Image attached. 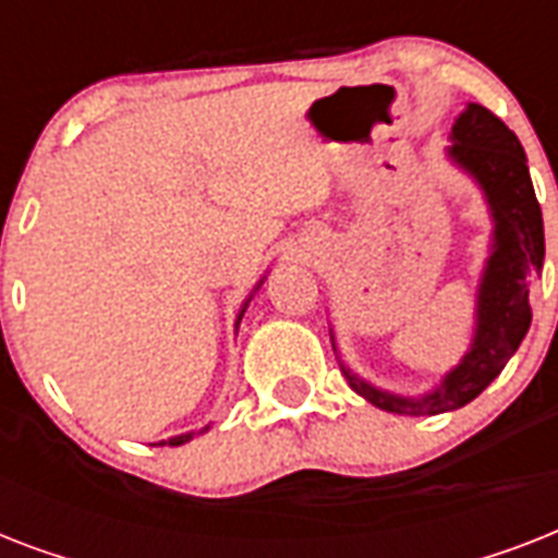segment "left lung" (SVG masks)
<instances>
[{"label": "left lung", "instance_id": "8db88e82", "mask_svg": "<svg viewBox=\"0 0 558 558\" xmlns=\"http://www.w3.org/2000/svg\"><path fill=\"white\" fill-rule=\"evenodd\" d=\"M449 159L475 179L493 214V252L486 257L475 306V336L466 356L423 397H399L359 379L341 365L344 379L371 405L408 416H434L463 408L486 390L519 350L533 322L530 283L545 266V222L530 182L527 156L510 126L481 104H466L451 126ZM336 350V344H332Z\"/></svg>", "mask_w": 558, "mask_h": 558}]
</instances>
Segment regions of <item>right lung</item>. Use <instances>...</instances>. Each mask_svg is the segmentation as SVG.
<instances>
[{
  "instance_id": "right-lung-1",
  "label": "right lung",
  "mask_w": 558,
  "mask_h": 558,
  "mask_svg": "<svg viewBox=\"0 0 558 558\" xmlns=\"http://www.w3.org/2000/svg\"><path fill=\"white\" fill-rule=\"evenodd\" d=\"M260 283H263V280H260ZM260 283H257V287H260ZM248 301H252V298H248ZM248 301H245V304H243V310H240V315H236V324H240V318H243V313H245V306H248ZM202 432H208V425H205V428H202ZM202 432H199V434H202ZM193 434H196V432L179 434V437H170V440H161L159 446H182V442L193 440Z\"/></svg>"
}]
</instances>
